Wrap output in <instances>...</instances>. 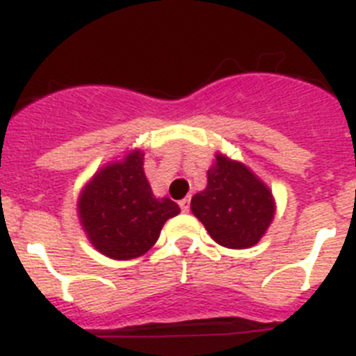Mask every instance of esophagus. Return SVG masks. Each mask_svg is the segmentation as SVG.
I'll use <instances>...</instances> for the list:
<instances>
[{"label":"esophagus","mask_w":356,"mask_h":356,"mask_svg":"<svg viewBox=\"0 0 356 356\" xmlns=\"http://www.w3.org/2000/svg\"><path fill=\"white\" fill-rule=\"evenodd\" d=\"M179 206H181V209L184 213L190 211V197H186V199H182L181 202H179Z\"/></svg>","instance_id":"1"}]
</instances>
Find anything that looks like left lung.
<instances>
[{
  "instance_id": "obj_1",
  "label": "left lung",
  "mask_w": 356,
  "mask_h": 356,
  "mask_svg": "<svg viewBox=\"0 0 356 356\" xmlns=\"http://www.w3.org/2000/svg\"><path fill=\"white\" fill-rule=\"evenodd\" d=\"M191 213L218 245L249 249L270 227L276 199L249 166L216 152L208 184L191 199Z\"/></svg>"
}]
</instances>
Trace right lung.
<instances>
[{"mask_svg":"<svg viewBox=\"0 0 356 356\" xmlns=\"http://www.w3.org/2000/svg\"><path fill=\"white\" fill-rule=\"evenodd\" d=\"M140 148L97 170L76 200V213L91 245L111 259H134L150 251L168 218L181 208L156 197L143 170Z\"/></svg>","mask_w":356,"mask_h":356,"instance_id":"right-lung-1","label":"right lung"}]
</instances>
